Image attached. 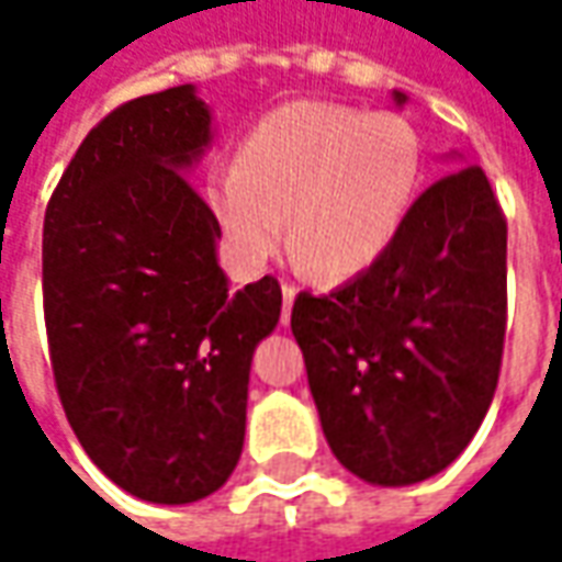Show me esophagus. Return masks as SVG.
I'll return each mask as SVG.
<instances>
[{
	"mask_svg": "<svg viewBox=\"0 0 562 562\" xmlns=\"http://www.w3.org/2000/svg\"><path fill=\"white\" fill-rule=\"evenodd\" d=\"M293 296H296V291H293L291 284H281V300H284V310H281V322H284V325H288V322H291Z\"/></svg>",
	"mask_w": 562,
	"mask_h": 562,
	"instance_id": "esophagus-1",
	"label": "esophagus"
}]
</instances>
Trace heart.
<instances>
[{
	"label": "heart",
	"mask_w": 562,
	"mask_h": 562,
	"mask_svg": "<svg viewBox=\"0 0 562 562\" xmlns=\"http://www.w3.org/2000/svg\"><path fill=\"white\" fill-rule=\"evenodd\" d=\"M422 184V143L397 112L300 99L259 119L234 168L209 181V209L237 266L281 247L325 281H350L397 244Z\"/></svg>",
	"instance_id": "obj_1"
}]
</instances>
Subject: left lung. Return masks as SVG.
<instances>
[{"mask_svg": "<svg viewBox=\"0 0 562 562\" xmlns=\"http://www.w3.org/2000/svg\"><path fill=\"white\" fill-rule=\"evenodd\" d=\"M291 331L344 469L381 487L447 469L485 419L507 331V218L485 171L428 187L378 266L293 300Z\"/></svg>", "mask_w": 562, "mask_h": 562, "instance_id": "left-lung-1", "label": "left lung"}]
</instances>
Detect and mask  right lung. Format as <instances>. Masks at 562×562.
Segmentation results:
<instances>
[{
    "label": "right lung",
    "mask_w": 562,
    "mask_h": 562,
    "mask_svg": "<svg viewBox=\"0 0 562 562\" xmlns=\"http://www.w3.org/2000/svg\"><path fill=\"white\" fill-rule=\"evenodd\" d=\"M193 83L124 102L80 143L43 222V310L65 416L87 457L149 504L225 485L247 431L274 278L231 291L222 227L187 175L212 146Z\"/></svg>",
    "instance_id": "right-lung-1"
}]
</instances>
